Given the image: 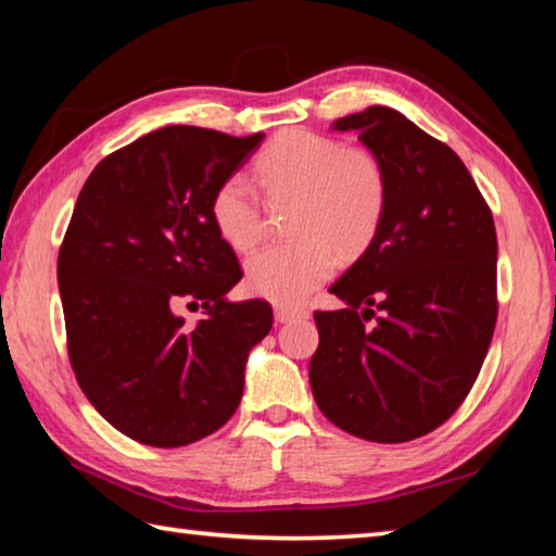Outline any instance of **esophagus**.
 I'll return each instance as SVG.
<instances>
[{"label":"esophagus","instance_id":"obj_1","mask_svg":"<svg viewBox=\"0 0 556 556\" xmlns=\"http://www.w3.org/2000/svg\"><path fill=\"white\" fill-rule=\"evenodd\" d=\"M306 312L304 308H294V306H275V318L279 324H289V321H296V318H304Z\"/></svg>","mask_w":556,"mask_h":556}]
</instances>
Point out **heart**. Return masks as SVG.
I'll return each instance as SVG.
<instances>
[{
  "mask_svg": "<svg viewBox=\"0 0 556 556\" xmlns=\"http://www.w3.org/2000/svg\"><path fill=\"white\" fill-rule=\"evenodd\" d=\"M255 176L271 205H299L294 232L301 240L255 252L244 262V285L255 296L299 304L333 275V247L355 255L378 230L388 199L382 164L365 149L289 129L262 149ZM211 215L220 238L238 252L255 248L265 235V205L242 174L218 186Z\"/></svg>",
  "mask_w": 556,
  "mask_h": 556,
  "instance_id": "b5f03b06",
  "label": "heart"
}]
</instances>
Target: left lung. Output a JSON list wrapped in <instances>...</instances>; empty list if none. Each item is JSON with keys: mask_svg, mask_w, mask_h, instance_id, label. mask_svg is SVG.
<instances>
[{"mask_svg": "<svg viewBox=\"0 0 556 556\" xmlns=\"http://www.w3.org/2000/svg\"><path fill=\"white\" fill-rule=\"evenodd\" d=\"M333 129L355 131L382 164L388 199L370 244L328 289L345 306L314 314L308 382L338 429L402 444L444 425L485 361L497 316L495 225L454 149L402 112L372 105Z\"/></svg>", "mask_w": 556, "mask_h": 556, "instance_id": "8db88e82", "label": "left lung"}]
</instances>
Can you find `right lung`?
<instances>
[{"label": "right lung", "instance_id": "add662e5", "mask_svg": "<svg viewBox=\"0 0 556 556\" xmlns=\"http://www.w3.org/2000/svg\"><path fill=\"white\" fill-rule=\"evenodd\" d=\"M265 135L172 125L96 166L59 255L68 355L92 407L122 434L176 448L218 431L244 363L269 333L267 301H230L238 257L215 230L218 186ZM206 308L193 327L175 312Z\"/></svg>", "mask_w": 556, "mask_h": 556}]
</instances>
